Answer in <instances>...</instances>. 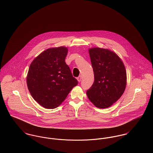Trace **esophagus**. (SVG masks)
I'll use <instances>...</instances> for the list:
<instances>
[{
  "instance_id": "esophagus-1",
  "label": "esophagus",
  "mask_w": 153,
  "mask_h": 153,
  "mask_svg": "<svg viewBox=\"0 0 153 153\" xmlns=\"http://www.w3.org/2000/svg\"><path fill=\"white\" fill-rule=\"evenodd\" d=\"M82 77L81 76H79V77H78L77 78V80H78V82H81V80H82Z\"/></svg>"
}]
</instances>
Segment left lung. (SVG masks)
<instances>
[{"instance_id":"obj_1","label":"left lung","mask_w":153,"mask_h":153,"mask_svg":"<svg viewBox=\"0 0 153 153\" xmlns=\"http://www.w3.org/2000/svg\"><path fill=\"white\" fill-rule=\"evenodd\" d=\"M88 53L94 82L87 91V96L96 107L106 108L117 102L126 89L125 66L118 55L107 49L93 48Z\"/></svg>"}]
</instances>
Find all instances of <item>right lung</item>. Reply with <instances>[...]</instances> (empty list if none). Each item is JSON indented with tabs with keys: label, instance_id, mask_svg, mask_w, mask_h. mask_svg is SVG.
<instances>
[{
	"label": "right lung",
	"instance_id": "add662e5",
	"mask_svg": "<svg viewBox=\"0 0 153 153\" xmlns=\"http://www.w3.org/2000/svg\"><path fill=\"white\" fill-rule=\"evenodd\" d=\"M68 52L63 46L48 49L30 65L26 77L29 91L34 100L46 108L60 105L78 83L65 62Z\"/></svg>",
	"mask_w": 153,
	"mask_h": 153
}]
</instances>
